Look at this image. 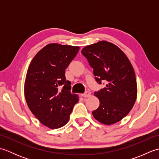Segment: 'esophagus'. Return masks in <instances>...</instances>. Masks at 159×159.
<instances>
[{"label": "esophagus", "mask_w": 159, "mask_h": 159, "mask_svg": "<svg viewBox=\"0 0 159 159\" xmlns=\"http://www.w3.org/2000/svg\"><path fill=\"white\" fill-rule=\"evenodd\" d=\"M91 96V93L89 92V91H86V92L83 93V96L85 98H88Z\"/></svg>", "instance_id": "1"}]
</instances>
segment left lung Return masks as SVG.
I'll return each instance as SVG.
<instances>
[{
    "label": "left lung",
    "mask_w": 159,
    "mask_h": 159,
    "mask_svg": "<svg viewBox=\"0 0 159 159\" xmlns=\"http://www.w3.org/2000/svg\"><path fill=\"white\" fill-rule=\"evenodd\" d=\"M81 53L93 69L96 82L107 83L94 93L100 105L92 111L93 117L106 125L117 122L127 116L137 99L136 77L130 61L120 48L106 41L87 46Z\"/></svg>",
    "instance_id": "left-lung-1"
}]
</instances>
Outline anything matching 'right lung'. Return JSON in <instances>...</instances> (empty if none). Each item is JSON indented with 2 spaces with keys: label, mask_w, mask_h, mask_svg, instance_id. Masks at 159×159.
<instances>
[{
  "label": "right lung",
  "mask_w": 159,
  "mask_h": 159,
  "mask_svg": "<svg viewBox=\"0 0 159 159\" xmlns=\"http://www.w3.org/2000/svg\"><path fill=\"white\" fill-rule=\"evenodd\" d=\"M79 46L50 43L31 61L25 83V96L29 109L50 128L67 123L74 106L79 102L72 93L66 69L79 50Z\"/></svg>",
  "instance_id": "obj_1"
}]
</instances>
